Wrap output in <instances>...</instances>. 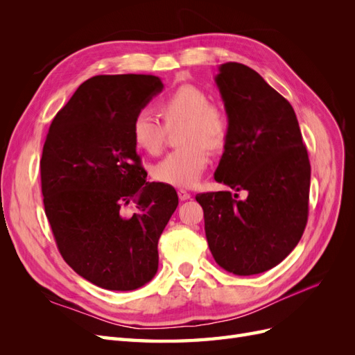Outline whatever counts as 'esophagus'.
<instances>
[{
	"instance_id": "esophagus-1",
	"label": "esophagus",
	"mask_w": 355,
	"mask_h": 355,
	"mask_svg": "<svg viewBox=\"0 0 355 355\" xmlns=\"http://www.w3.org/2000/svg\"><path fill=\"white\" fill-rule=\"evenodd\" d=\"M178 197H179L180 201H187V200L191 198V194H189L188 191H185V189H179L178 191Z\"/></svg>"
}]
</instances>
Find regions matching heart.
<instances>
[{
	"instance_id": "b5f03b06",
	"label": "heart",
	"mask_w": 355,
	"mask_h": 355,
	"mask_svg": "<svg viewBox=\"0 0 355 355\" xmlns=\"http://www.w3.org/2000/svg\"><path fill=\"white\" fill-rule=\"evenodd\" d=\"M158 112L167 128L182 124L179 144L153 167V178L159 184L192 188L209 164L210 151H219L230 137V118L220 106L210 103L209 94L196 85H182L158 103ZM148 111H139L132 123L135 145L157 155L164 145L166 128Z\"/></svg>"
}]
</instances>
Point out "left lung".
Wrapping results in <instances>:
<instances>
[{
  "instance_id": "1",
  "label": "left lung",
  "mask_w": 355,
  "mask_h": 355,
  "mask_svg": "<svg viewBox=\"0 0 355 355\" xmlns=\"http://www.w3.org/2000/svg\"><path fill=\"white\" fill-rule=\"evenodd\" d=\"M230 137L214 179L230 191L204 192V230L214 261L235 275L271 270L297 245L308 220L311 166L296 114L259 73L237 62L216 75Z\"/></svg>"
}]
</instances>
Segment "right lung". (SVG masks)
Instances as JSON below:
<instances>
[{
	"mask_svg": "<svg viewBox=\"0 0 355 355\" xmlns=\"http://www.w3.org/2000/svg\"><path fill=\"white\" fill-rule=\"evenodd\" d=\"M164 84L155 75H96L56 114L42 148L46 216L65 262L106 290H135L158 270V240L176 191L149 184L135 115Z\"/></svg>",
	"mask_w": 355,
	"mask_h": 355,
	"instance_id": "1",
	"label": "right lung"
}]
</instances>
